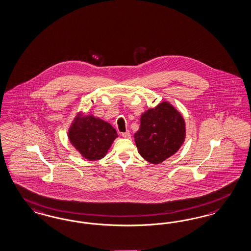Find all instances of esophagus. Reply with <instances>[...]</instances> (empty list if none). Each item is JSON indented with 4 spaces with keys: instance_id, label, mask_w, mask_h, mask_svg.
<instances>
[{
    "instance_id": "1",
    "label": "esophagus",
    "mask_w": 251,
    "mask_h": 251,
    "mask_svg": "<svg viewBox=\"0 0 251 251\" xmlns=\"http://www.w3.org/2000/svg\"><path fill=\"white\" fill-rule=\"evenodd\" d=\"M121 136H122V137H123V138H127V139L130 138V131H129V130H127V131H126V132H122V133H121Z\"/></svg>"
}]
</instances>
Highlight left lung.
I'll return each instance as SVG.
<instances>
[{
	"label": "left lung",
	"instance_id": "1",
	"mask_svg": "<svg viewBox=\"0 0 251 251\" xmlns=\"http://www.w3.org/2000/svg\"><path fill=\"white\" fill-rule=\"evenodd\" d=\"M134 134L139 154L152 164L174 155L185 139V121L173 104L164 101L141 116Z\"/></svg>",
	"mask_w": 251,
	"mask_h": 251
}]
</instances>
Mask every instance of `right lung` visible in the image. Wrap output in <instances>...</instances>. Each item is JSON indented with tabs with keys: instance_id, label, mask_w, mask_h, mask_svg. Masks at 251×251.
<instances>
[{
	"instance_id": "1",
	"label": "right lung",
	"mask_w": 251,
	"mask_h": 251,
	"mask_svg": "<svg viewBox=\"0 0 251 251\" xmlns=\"http://www.w3.org/2000/svg\"><path fill=\"white\" fill-rule=\"evenodd\" d=\"M68 137L81 156L95 161L107 154L118 134L108 122L93 115L83 116L79 113L69 127Z\"/></svg>"
}]
</instances>
